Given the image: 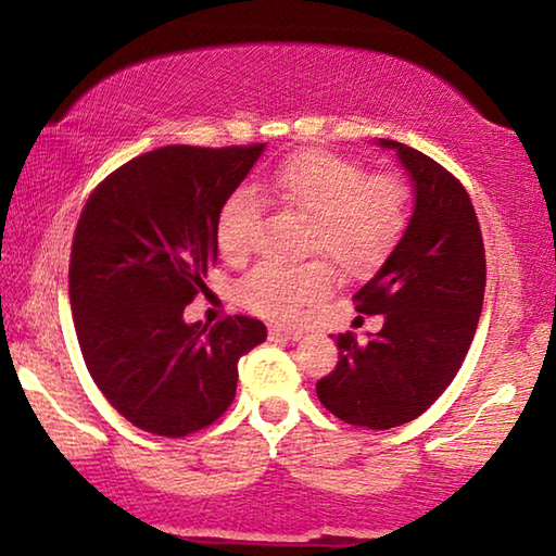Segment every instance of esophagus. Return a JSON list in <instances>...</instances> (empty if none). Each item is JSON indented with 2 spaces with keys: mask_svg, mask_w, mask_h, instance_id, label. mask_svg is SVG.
Instances as JSON below:
<instances>
[{
  "mask_svg": "<svg viewBox=\"0 0 556 556\" xmlns=\"http://www.w3.org/2000/svg\"><path fill=\"white\" fill-rule=\"evenodd\" d=\"M301 331L296 328H281V326H271L269 328V341H299Z\"/></svg>",
  "mask_w": 556,
  "mask_h": 556,
  "instance_id": "obj_1",
  "label": "esophagus"
}]
</instances>
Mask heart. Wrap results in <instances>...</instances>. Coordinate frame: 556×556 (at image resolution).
<instances>
[{
  "instance_id": "1",
  "label": "heart",
  "mask_w": 556,
  "mask_h": 556,
  "mask_svg": "<svg viewBox=\"0 0 556 556\" xmlns=\"http://www.w3.org/2000/svg\"><path fill=\"white\" fill-rule=\"evenodd\" d=\"M260 191L285 208L312 220V248L328 252L348 271H368L390 255L407 225V188L394 176L368 178L361 164L328 152H304L275 168ZM260 218L250 188L225 201L215 225L223 257L250 255ZM333 269L324 260L304 265L262 262L238 285L240 301L275 321H289L301 306L326 296Z\"/></svg>"
}]
</instances>
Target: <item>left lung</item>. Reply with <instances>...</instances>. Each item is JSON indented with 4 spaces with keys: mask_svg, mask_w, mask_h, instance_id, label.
<instances>
[{
    "mask_svg": "<svg viewBox=\"0 0 556 556\" xmlns=\"http://www.w3.org/2000/svg\"><path fill=\"white\" fill-rule=\"evenodd\" d=\"M392 149L414 193L400 242L357 289V312L382 314L368 341L338 333V365L316 394L338 419L392 429L439 400L476 336L485 291V250L473 205L454 176L407 144Z\"/></svg>",
    "mask_w": 556,
    "mask_h": 556,
    "instance_id": "left-lung-1",
    "label": "left lung"
}]
</instances>
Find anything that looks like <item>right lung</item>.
Returning a JSON list of instances; mask_svg holds the SVG:
<instances>
[{"label":"right lung","mask_w":556,"mask_h":556,"mask_svg":"<svg viewBox=\"0 0 556 556\" xmlns=\"http://www.w3.org/2000/svg\"><path fill=\"white\" fill-rule=\"evenodd\" d=\"M265 152L162 147L102 181L75 228L71 308L90 378L131 425L186 437L230 407L238 361L265 343L257 318L186 324L218 260L225 201Z\"/></svg>","instance_id":"obj_1"}]
</instances>
